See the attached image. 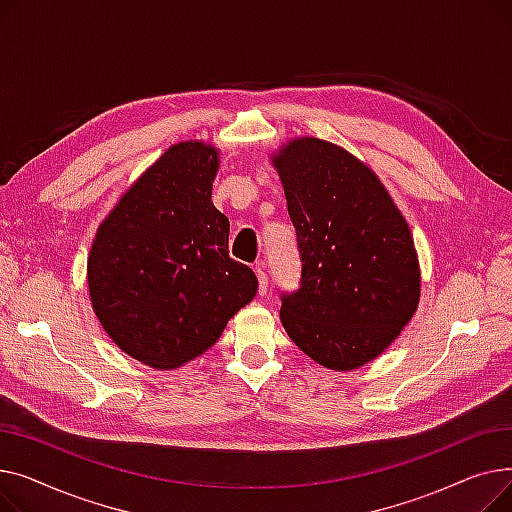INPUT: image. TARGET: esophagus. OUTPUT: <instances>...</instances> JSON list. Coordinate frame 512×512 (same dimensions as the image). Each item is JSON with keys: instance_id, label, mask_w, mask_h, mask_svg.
<instances>
[{"instance_id": "34e87169", "label": "esophagus", "mask_w": 512, "mask_h": 512, "mask_svg": "<svg viewBox=\"0 0 512 512\" xmlns=\"http://www.w3.org/2000/svg\"><path fill=\"white\" fill-rule=\"evenodd\" d=\"M255 274L259 280V294L263 297V294H267V290H270V278H267V274H265V261H259L255 265Z\"/></svg>"}]
</instances>
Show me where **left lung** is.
<instances>
[{"label":"left lung","instance_id":"left-lung-1","mask_svg":"<svg viewBox=\"0 0 512 512\" xmlns=\"http://www.w3.org/2000/svg\"><path fill=\"white\" fill-rule=\"evenodd\" d=\"M274 164L301 257L299 288L280 294L282 326L319 365L357 369L417 309L411 230L378 176L328 141H292Z\"/></svg>","mask_w":512,"mask_h":512}]
</instances>
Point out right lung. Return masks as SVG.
Returning a JSON list of instances; mask_svg holds the SVG:
<instances>
[{"mask_svg": "<svg viewBox=\"0 0 512 512\" xmlns=\"http://www.w3.org/2000/svg\"><path fill=\"white\" fill-rule=\"evenodd\" d=\"M218 151L178 143L99 226L89 292L103 330L145 365L174 369L205 353L257 294L228 253L230 222L211 203Z\"/></svg>", "mask_w": 512, "mask_h": 512, "instance_id": "right-lung-1", "label": "right lung"}]
</instances>
